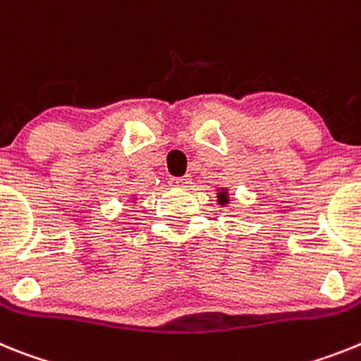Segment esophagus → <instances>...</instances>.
Here are the masks:
<instances>
[{
  "label": "esophagus",
  "instance_id": "obj_1",
  "mask_svg": "<svg viewBox=\"0 0 361 361\" xmlns=\"http://www.w3.org/2000/svg\"><path fill=\"white\" fill-rule=\"evenodd\" d=\"M169 183H171L172 187H181V189H183V187H189V183H192V181H190V176H180V178H171Z\"/></svg>",
  "mask_w": 361,
  "mask_h": 361
}]
</instances>
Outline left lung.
Segmentation results:
<instances>
[{"label": "left lung", "mask_w": 361, "mask_h": 361, "mask_svg": "<svg viewBox=\"0 0 361 361\" xmlns=\"http://www.w3.org/2000/svg\"><path fill=\"white\" fill-rule=\"evenodd\" d=\"M218 198H219V203H225L227 202V192H219Z\"/></svg>", "instance_id": "left-lung-1"}]
</instances>
